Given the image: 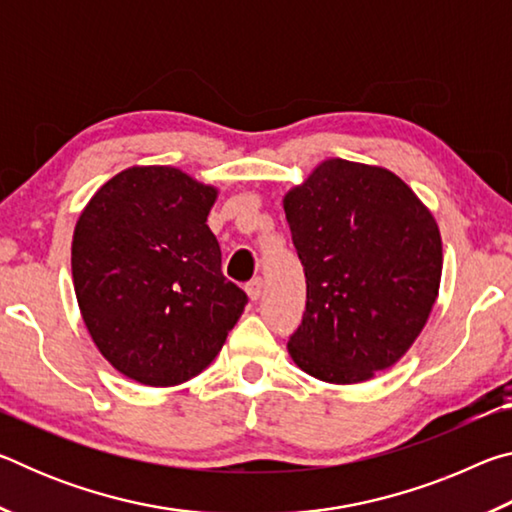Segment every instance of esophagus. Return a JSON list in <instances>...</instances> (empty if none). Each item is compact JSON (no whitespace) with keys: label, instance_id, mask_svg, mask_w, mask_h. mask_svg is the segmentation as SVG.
<instances>
[{"label":"esophagus","instance_id":"1","mask_svg":"<svg viewBox=\"0 0 512 512\" xmlns=\"http://www.w3.org/2000/svg\"><path fill=\"white\" fill-rule=\"evenodd\" d=\"M262 289H264L262 277H255V280H250L246 284V293H248L250 300H259V296H262Z\"/></svg>","mask_w":512,"mask_h":512}]
</instances>
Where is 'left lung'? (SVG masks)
I'll use <instances>...</instances> for the list:
<instances>
[{"label":"left lung","instance_id":"obj_1","mask_svg":"<svg viewBox=\"0 0 512 512\" xmlns=\"http://www.w3.org/2000/svg\"><path fill=\"white\" fill-rule=\"evenodd\" d=\"M307 305L289 354L311 377L357 384L418 339L438 296L440 232L395 173L327 160L284 196Z\"/></svg>","mask_w":512,"mask_h":512}]
</instances>
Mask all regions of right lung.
Returning <instances> with one entry per match:
<instances>
[{
	"mask_svg": "<svg viewBox=\"0 0 512 512\" xmlns=\"http://www.w3.org/2000/svg\"><path fill=\"white\" fill-rule=\"evenodd\" d=\"M216 189L173 167H131L79 216L72 275L85 327L121 375L176 386L214 361L248 296L207 228Z\"/></svg>",
	"mask_w": 512,
	"mask_h": 512,
	"instance_id": "obj_1",
	"label": "right lung"
}]
</instances>
